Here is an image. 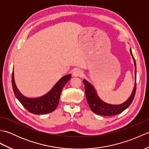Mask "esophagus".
I'll return each instance as SVG.
<instances>
[{
	"label": "esophagus",
	"mask_w": 149,
	"mask_h": 149,
	"mask_svg": "<svg viewBox=\"0 0 149 149\" xmlns=\"http://www.w3.org/2000/svg\"><path fill=\"white\" fill-rule=\"evenodd\" d=\"M83 74V72L79 69L75 70L74 72H73V75H74V77H81L82 76V75Z\"/></svg>",
	"instance_id": "esophagus-1"
}]
</instances>
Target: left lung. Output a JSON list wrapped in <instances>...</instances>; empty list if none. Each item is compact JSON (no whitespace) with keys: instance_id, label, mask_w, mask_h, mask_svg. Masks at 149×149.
I'll return each mask as SVG.
<instances>
[{"instance_id":"obj_1","label":"left lung","mask_w":149,"mask_h":149,"mask_svg":"<svg viewBox=\"0 0 149 149\" xmlns=\"http://www.w3.org/2000/svg\"><path fill=\"white\" fill-rule=\"evenodd\" d=\"M130 52L132 59H133L135 66V83L131 96L129 97V99L125 102L120 104H116V105L104 102L97 95V91L92 85L88 83L86 79L83 80L87 102L89 104L91 111L97 115L102 116H114L118 115V114L121 113L125 109H127L133 100L136 93V65L135 59L133 55H132L131 49Z\"/></svg>"}]
</instances>
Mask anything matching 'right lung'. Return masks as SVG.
<instances>
[{"label":"right lung","instance_id":"obj_1","mask_svg":"<svg viewBox=\"0 0 149 149\" xmlns=\"http://www.w3.org/2000/svg\"><path fill=\"white\" fill-rule=\"evenodd\" d=\"M72 75L61 77L48 93L37 98H28L23 95L16 86L14 73H12V86L15 95L28 111L34 115H45L54 111L58 107L60 95L65 85L70 79Z\"/></svg>","mask_w":149,"mask_h":149}]
</instances>
